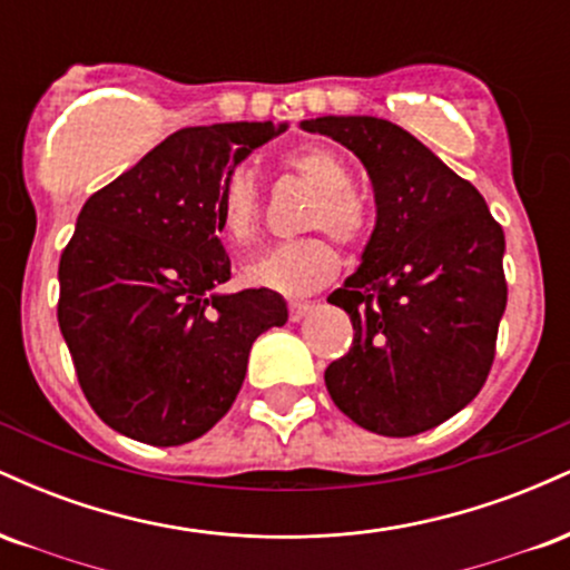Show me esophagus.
I'll return each mask as SVG.
<instances>
[{
    "mask_svg": "<svg viewBox=\"0 0 570 570\" xmlns=\"http://www.w3.org/2000/svg\"><path fill=\"white\" fill-rule=\"evenodd\" d=\"M311 307H313V303H303V299H299V303H289V318L292 322H299V318L307 316V311H311Z\"/></svg>",
    "mask_w": 570,
    "mask_h": 570,
    "instance_id": "34e87169",
    "label": "esophagus"
}]
</instances>
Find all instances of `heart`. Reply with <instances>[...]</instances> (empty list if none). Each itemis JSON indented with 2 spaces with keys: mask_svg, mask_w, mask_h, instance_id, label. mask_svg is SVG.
<instances>
[{
  "mask_svg": "<svg viewBox=\"0 0 570 570\" xmlns=\"http://www.w3.org/2000/svg\"><path fill=\"white\" fill-rule=\"evenodd\" d=\"M284 166L316 187L307 227H326L345 244H356L370 227L367 203L353 193L351 168L332 149L297 147L284 158ZM219 227L235 246L254 240L259 230V187L248 168H235L219 189ZM337 248L326 235L284 240L244 265V281L259 289L305 294L324 286L337 271Z\"/></svg>",
  "mask_w": 570,
  "mask_h": 570,
  "instance_id": "heart-1",
  "label": "heart"
}]
</instances>
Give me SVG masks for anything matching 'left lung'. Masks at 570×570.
<instances>
[{
    "mask_svg": "<svg viewBox=\"0 0 570 570\" xmlns=\"http://www.w3.org/2000/svg\"><path fill=\"white\" fill-rule=\"evenodd\" d=\"M367 168L375 230L362 265L326 297L353 324L351 351L324 372L353 423L415 436L466 407L488 381L507 307L503 230L472 181L381 117H316Z\"/></svg>",
    "mask_w": 570,
    "mask_h": 570,
    "instance_id": "obj_1",
    "label": "left lung"
}]
</instances>
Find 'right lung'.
<instances>
[{
    "label": "right lung",
    "instance_id": "add662e5",
    "mask_svg": "<svg viewBox=\"0 0 570 570\" xmlns=\"http://www.w3.org/2000/svg\"><path fill=\"white\" fill-rule=\"evenodd\" d=\"M286 122L181 128L85 200L58 265V326L82 394L107 426L174 448L233 407L252 343L289 318L271 289L230 281L217 200Z\"/></svg>",
    "mask_w": 570,
    "mask_h": 570
}]
</instances>
